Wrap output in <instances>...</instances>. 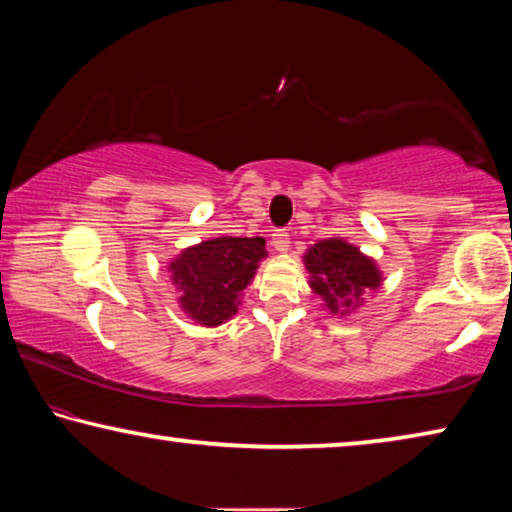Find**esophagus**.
I'll use <instances>...</instances> for the list:
<instances>
[{"label": "esophagus", "mask_w": 512, "mask_h": 512, "mask_svg": "<svg viewBox=\"0 0 512 512\" xmlns=\"http://www.w3.org/2000/svg\"><path fill=\"white\" fill-rule=\"evenodd\" d=\"M273 248L278 250V253H287L289 250V232L287 230L273 232Z\"/></svg>", "instance_id": "esophagus-1"}]
</instances>
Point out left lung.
<instances>
[{
  "instance_id": "8db88e82",
  "label": "left lung",
  "mask_w": 512,
  "mask_h": 512,
  "mask_svg": "<svg viewBox=\"0 0 512 512\" xmlns=\"http://www.w3.org/2000/svg\"><path fill=\"white\" fill-rule=\"evenodd\" d=\"M310 287L332 314L344 316L362 305V296L376 291L383 273L371 257L339 237L323 239L307 248L303 257Z\"/></svg>"
}]
</instances>
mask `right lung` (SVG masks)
<instances>
[{"mask_svg": "<svg viewBox=\"0 0 512 512\" xmlns=\"http://www.w3.org/2000/svg\"><path fill=\"white\" fill-rule=\"evenodd\" d=\"M262 237H216L184 248L168 264L180 307L200 326L214 328L237 314L243 289L266 257Z\"/></svg>", "mask_w": 512, "mask_h": 512, "instance_id": "add662e5", "label": "right lung"}]
</instances>
